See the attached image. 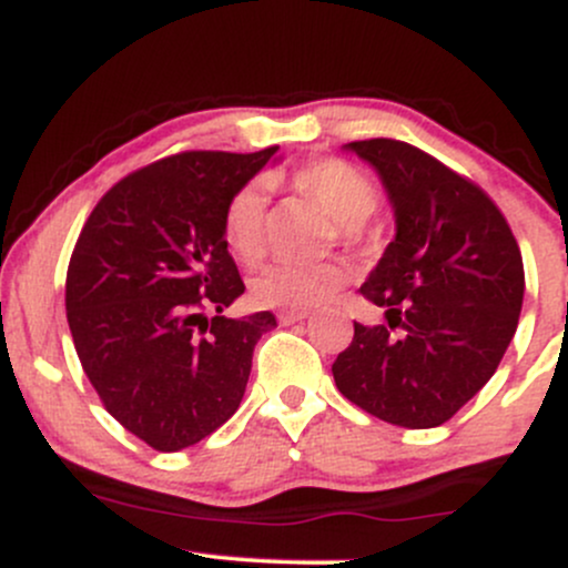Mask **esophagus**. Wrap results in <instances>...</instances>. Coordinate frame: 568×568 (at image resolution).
I'll list each match as a JSON object with an SVG mask.
<instances>
[{"label": "esophagus", "instance_id": "34e87169", "mask_svg": "<svg viewBox=\"0 0 568 568\" xmlns=\"http://www.w3.org/2000/svg\"><path fill=\"white\" fill-rule=\"evenodd\" d=\"M306 315H310L306 310H283V312H277V321H280V325H291V323L304 321Z\"/></svg>", "mask_w": 568, "mask_h": 568}]
</instances>
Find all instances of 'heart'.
<instances>
[{
  "label": "heart",
  "mask_w": 568,
  "mask_h": 568,
  "mask_svg": "<svg viewBox=\"0 0 568 568\" xmlns=\"http://www.w3.org/2000/svg\"><path fill=\"white\" fill-rule=\"evenodd\" d=\"M291 186L336 221L338 234L349 243L363 237V224L379 205L374 181L347 160H315L291 173ZM224 237L234 256L258 264L266 253V194L247 184L232 194L224 211ZM347 283V270L325 264H275L251 280V298L262 306L304 310L325 302Z\"/></svg>",
  "instance_id": "heart-1"
}]
</instances>
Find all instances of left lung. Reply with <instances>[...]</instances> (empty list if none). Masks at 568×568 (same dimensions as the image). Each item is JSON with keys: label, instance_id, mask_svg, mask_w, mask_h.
<instances>
[{"label": "left lung", "instance_id": "8db88e82", "mask_svg": "<svg viewBox=\"0 0 568 568\" xmlns=\"http://www.w3.org/2000/svg\"><path fill=\"white\" fill-rule=\"evenodd\" d=\"M376 168L397 234L361 285L387 323H355L334 361L338 393L376 419L438 427L497 371L524 304V258L488 194L395 139L352 141Z\"/></svg>", "mask_w": 568, "mask_h": 568}]
</instances>
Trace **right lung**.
I'll list each match as a JSON object with an SVG mask.
<instances>
[{"label":"right lung","instance_id":"right-lung-1","mask_svg":"<svg viewBox=\"0 0 568 568\" xmlns=\"http://www.w3.org/2000/svg\"><path fill=\"white\" fill-rule=\"evenodd\" d=\"M181 152L128 173L84 221L67 272V317L103 408L154 452H181L224 425L272 312L224 317L245 291L224 211L270 162ZM205 311H216L207 318Z\"/></svg>","mask_w":568,"mask_h":568}]
</instances>
